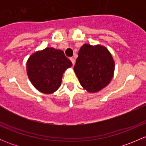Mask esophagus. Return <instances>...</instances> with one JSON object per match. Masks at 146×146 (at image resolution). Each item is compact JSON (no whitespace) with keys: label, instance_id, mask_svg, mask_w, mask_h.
<instances>
[{"label":"esophagus","instance_id":"obj_1","mask_svg":"<svg viewBox=\"0 0 146 146\" xmlns=\"http://www.w3.org/2000/svg\"><path fill=\"white\" fill-rule=\"evenodd\" d=\"M70 61H71L72 64H73V65L75 64V62H76V61H75V58H73V57H71V58H70Z\"/></svg>","mask_w":146,"mask_h":146}]
</instances>
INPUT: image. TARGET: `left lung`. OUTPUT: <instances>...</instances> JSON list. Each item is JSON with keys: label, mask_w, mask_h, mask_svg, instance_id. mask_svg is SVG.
<instances>
[{"label": "left lung", "mask_w": 146, "mask_h": 146, "mask_svg": "<svg viewBox=\"0 0 146 146\" xmlns=\"http://www.w3.org/2000/svg\"><path fill=\"white\" fill-rule=\"evenodd\" d=\"M74 71L80 85L89 92H97L107 86L113 77L114 62L107 48L83 44L80 48Z\"/></svg>", "instance_id": "1"}]
</instances>
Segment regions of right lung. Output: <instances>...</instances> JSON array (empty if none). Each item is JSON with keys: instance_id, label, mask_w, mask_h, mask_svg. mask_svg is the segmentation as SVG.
Returning a JSON list of instances; mask_svg holds the SVG:
<instances>
[{"instance_id": "1", "label": "right lung", "mask_w": 146, "mask_h": 146, "mask_svg": "<svg viewBox=\"0 0 146 146\" xmlns=\"http://www.w3.org/2000/svg\"><path fill=\"white\" fill-rule=\"evenodd\" d=\"M72 62L64 51L54 48H46L32 54L27 62L28 77L39 91L51 94L61 84L63 73Z\"/></svg>"}]
</instances>
